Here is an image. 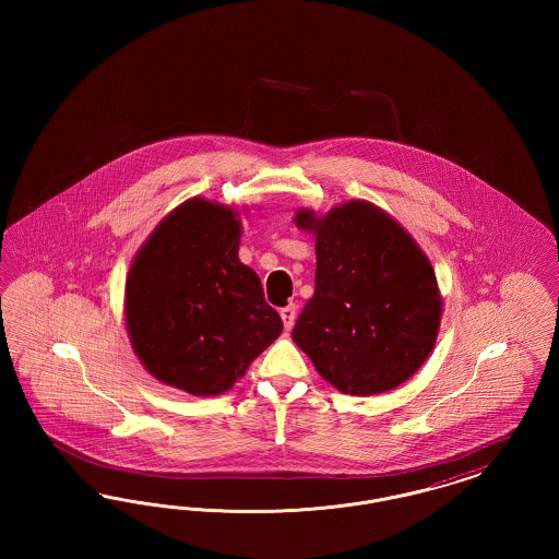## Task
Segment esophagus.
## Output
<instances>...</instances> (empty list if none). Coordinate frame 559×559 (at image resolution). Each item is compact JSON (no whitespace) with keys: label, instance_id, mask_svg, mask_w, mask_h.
Here are the masks:
<instances>
[{"label":"esophagus","instance_id":"34e87169","mask_svg":"<svg viewBox=\"0 0 559 559\" xmlns=\"http://www.w3.org/2000/svg\"><path fill=\"white\" fill-rule=\"evenodd\" d=\"M281 319L285 322V329L289 331L293 329V324H295V319H297V308L295 306H285L283 310H281Z\"/></svg>","mask_w":559,"mask_h":559}]
</instances>
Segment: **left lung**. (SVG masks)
<instances>
[{
  "label": "left lung",
  "mask_w": 559,
  "mask_h": 559,
  "mask_svg": "<svg viewBox=\"0 0 559 559\" xmlns=\"http://www.w3.org/2000/svg\"><path fill=\"white\" fill-rule=\"evenodd\" d=\"M295 224L317 237V276L293 342L344 394L399 388L426 362L442 319L426 253L369 201H349L324 215L299 210Z\"/></svg>",
  "instance_id": "left-lung-1"
}]
</instances>
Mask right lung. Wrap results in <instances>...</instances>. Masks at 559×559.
Masks as SVG:
<instances>
[{
    "mask_svg": "<svg viewBox=\"0 0 559 559\" xmlns=\"http://www.w3.org/2000/svg\"><path fill=\"white\" fill-rule=\"evenodd\" d=\"M240 235L237 210L194 197L163 217L128 272L135 356L192 396L228 392L283 331L260 276L239 260Z\"/></svg>",
    "mask_w": 559,
    "mask_h": 559,
    "instance_id": "add662e5",
    "label": "right lung"
}]
</instances>
